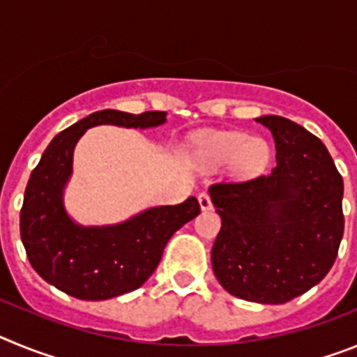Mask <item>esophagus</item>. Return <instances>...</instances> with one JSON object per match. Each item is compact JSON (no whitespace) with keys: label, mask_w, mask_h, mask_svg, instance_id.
I'll return each instance as SVG.
<instances>
[{"label":"esophagus","mask_w":357,"mask_h":357,"mask_svg":"<svg viewBox=\"0 0 357 357\" xmlns=\"http://www.w3.org/2000/svg\"><path fill=\"white\" fill-rule=\"evenodd\" d=\"M198 204H200L202 211L213 209V202H211L209 193H206V191H202V193L198 195Z\"/></svg>","instance_id":"esophagus-1"}]
</instances>
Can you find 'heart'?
<instances>
[{
	"label": "heart",
	"mask_w": 357,
	"mask_h": 357,
	"mask_svg": "<svg viewBox=\"0 0 357 357\" xmlns=\"http://www.w3.org/2000/svg\"><path fill=\"white\" fill-rule=\"evenodd\" d=\"M207 159L214 164H232L239 175H257L270 162L266 141L248 137L241 132H211L200 139Z\"/></svg>",
	"instance_id": "1"
}]
</instances>
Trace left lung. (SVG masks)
<instances>
[{"label": "left lung", "mask_w": 357, "mask_h": 357, "mask_svg": "<svg viewBox=\"0 0 357 357\" xmlns=\"http://www.w3.org/2000/svg\"><path fill=\"white\" fill-rule=\"evenodd\" d=\"M277 164L266 175L209 188L222 229L211 250L220 284L243 301L284 304L318 284L343 238V178L317 135L280 116Z\"/></svg>", "instance_id": "8db88e82"}]
</instances>
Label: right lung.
Segmentation results:
<instances>
[{
	"label": "right lung",
	"instance_id": "right-lung-1",
	"mask_svg": "<svg viewBox=\"0 0 357 357\" xmlns=\"http://www.w3.org/2000/svg\"><path fill=\"white\" fill-rule=\"evenodd\" d=\"M166 112L128 114L98 110L53 137L24 189L19 216L28 261L46 282L80 301H107L134 291L155 272L176 230L200 213L195 197L178 206L151 207L118 225L82 227L64 209V188L73 172V150L96 125L159 127Z\"/></svg>",
	"mask_w": 357,
	"mask_h": 357
}]
</instances>
